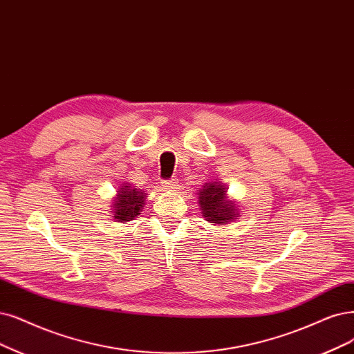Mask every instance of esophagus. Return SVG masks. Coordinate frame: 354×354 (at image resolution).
Masks as SVG:
<instances>
[{
	"label": "esophagus",
	"mask_w": 354,
	"mask_h": 354,
	"mask_svg": "<svg viewBox=\"0 0 354 354\" xmlns=\"http://www.w3.org/2000/svg\"><path fill=\"white\" fill-rule=\"evenodd\" d=\"M163 187L167 188V189H175L178 188V182L175 179H169V180H163Z\"/></svg>",
	"instance_id": "34e87169"
}]
</instances>
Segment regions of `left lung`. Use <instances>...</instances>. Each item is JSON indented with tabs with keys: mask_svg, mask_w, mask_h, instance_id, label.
Returning <instances> with one entry per match:
<instances>
[{
	"mask_svg": "<svg viewBox=\"0 0 354 354\" xmlns=\"http://www.w3.org/2000/svg\"><path fill=\"white\" fill-rule=\"evenodd\" d=\"M198 203L207 221L216 225H227L239 216L233 201L227 200L226 188L220 182L204 184L198 192Z\"/></svg>",
	"mask_w": 354,
	"mask_h": 354,
	"instance_id": "1",
	"label": "left lung"
}]
</instances>
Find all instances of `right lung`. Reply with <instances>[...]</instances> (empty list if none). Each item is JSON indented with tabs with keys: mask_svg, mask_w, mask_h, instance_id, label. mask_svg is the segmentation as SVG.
I'll return each mask as SVG.
<instances>
[{
	"mask_svg": "<svg viewBox=\"0 0 354 354\" xmlns=\"http://www.w3.org/2000/svg\"><path fill=\"white\" fill-rule=\"evenodd\" d=\"M116 197L113 203V218L121 223L134 220L138 214H141L144 201H146V192L131 187V184H124L116 191Z\"/></svg>",
	"mask_w": 354,
	"mask_h": 354,
	"instance_id": "1",
	"label": "right lung"
}]
</instances>
